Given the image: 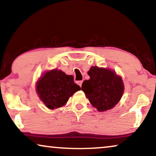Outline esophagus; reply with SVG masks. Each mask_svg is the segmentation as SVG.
<instances>
[{
    "instance_id": "obj_1",
    "label": "esophagus",
    "mask_w": 156,
    "mask_h": 156,
    "mask_svg": "<svg viewBox=\"0 0 156 156\" xmlns=\"http://www.w3.org/2000/svg\"><path fill=\"white\" fill-rule=\"evenodd\" d=\"M82 82H83V81H78V82H77V84H78L79 85H80V87H82Z\"/></svg>"
}]
</instances>
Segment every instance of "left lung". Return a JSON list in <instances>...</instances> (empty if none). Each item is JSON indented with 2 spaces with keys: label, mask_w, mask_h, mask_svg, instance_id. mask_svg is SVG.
<instances>
[{
  "label": "left lung",
  "mask_w": 156,
  "mask_h": 156,
  "mask_svg": "<svg viewBox=\"0 0 156 156\" xmlns=\"http://www.w3.org/2000/svg\"><path fill=\"white\" fill-rule=\"evenodd\" d=\"M90 79L83 82L82 90L98 112L114 108L120 101L124 91L122 78L108 68L92 66L89 70Z\"/></svg>",
  "instance_id": "obj_1"
}]
</instances>
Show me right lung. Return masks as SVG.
Listing matches in <instances>:
<instances>
[{"label": "right lung", "mask_w": 156, "mask_h": 156, "mask_svg": "<svg viewBox=\"0 0 156 156\" xmlns=\"http://www.w3.org/2000/svg\"><path fill=\"white\" fill-rule=\"evenodd\" d=\"M80 89L73 76L57 69L46 71L36 82L38 97L50 109L65 106L69 97Z\"/></svg>", "instance_id": "right-lung-1"}]
</instances>
